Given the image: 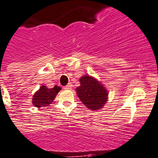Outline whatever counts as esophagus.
<instances>
[{
  "label": "esophagus",
  "mask_w": 158,
  "mask_h": 158,
  "mask_svg": "<svg viewBox=\"0 0 158 158\" xmlns=\"http://www.w3.org/2000/svg\"><path fill=\"white\" fill-rule=\"evenodd\" d=\"M72 85H72L71 83H69V84H68L67 85L64 87V89H72Z\"/></svg>",
  "instance_id": "1"
}]
</instances>
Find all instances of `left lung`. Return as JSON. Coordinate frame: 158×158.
Masks as SVG:
<instances>
[{"label":"left lung","mask_w":158,"mask_h":158,"mask_svg":"<svg viewBox=\"0 0 158 158\" xmlns=\"http://www.w3.org/2000/svg\"><path fill=\"white\" fill-rule=\"evenodd\" d=\"M81 86L77 88L81 101L90 110H98L106 102L107 91L99 82L89 76L81 77Z\"/></svg>","instance_id":"8db88e82"}]
</instances>
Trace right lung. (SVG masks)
I'll use <instances>...</instances> for the list:
<instances>
[{"instance_id":"obj_1","label":"right lung","mask_w":158,"mask_h":158,"mask_svg":"<svg viewBox=\"0 0 158 158\" xmlns=\"http://www.w3.org/2000/svg\"><path fill=\"white\" fill-rule=\"evenodd\" d=\"M60 89V87H58L57 85H55L54 88L51 89L47 88L45 85H42L40 90H38L34 95L32 99L34 106H35L36 107L48 106L49 104L52 102Z\"/></svg>"}]
</instances>
